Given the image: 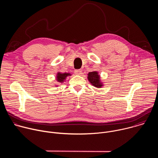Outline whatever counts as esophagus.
Here are the masks:
<instances>
[{"label": "esophagus", "mask_w": 158, "mask_h": 158, "mask_svg": "<svg viewBox=\"0 0 158 158\" xmlns=\"http://www.w3.org/2000/svg\"><path fill=\"white\" fill-rule=\"evenodd\" d=\"M74 73H75V74H76V75L80 76V75L82 74V71L80 70V69H79V70H76V71H74Z\"/></svg>", "instance_id": "obj_1"}]
</instances>
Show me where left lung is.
I'll return each instance as SVG.
<instances>
[{
    "mask_svg": "<svg viewBox=\"0 0 158 158\" xmlns=\"http://www.w3.org/2000/svg\"><path fill=\"white\" fill-rule=\"evenodd\" d=\"M88 81L90 82L92 85L98 88H101L103 86V84L101 82L100 76L98 74L97 71H93L87 74Z\"/></svg>",
    "mask_w": 158,
    "mask_h": 158,
    "instance_id": "1",
    "label": "left lung"
}]
</instances>
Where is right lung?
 <instances>
[{"label": "right lung", "mask_w": 158, "mask_h": 158, "mask_svg": "<svg viewBox=\"0 0 158 158\" xmlns=\"http://www.w3.org/2000/svg\"><path fill=\"white\" fill-rule=\"evenodd\" d=\"M71 76V74L70 73H60V72H59L57 74L56 80L58 82L63 83L67 76Z\"/></svg>", "instance_id": "add662e5"}]
</instances>
